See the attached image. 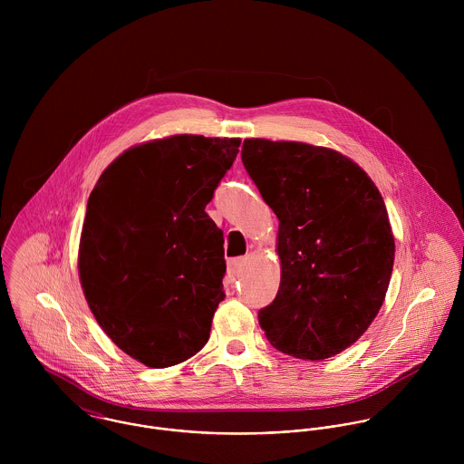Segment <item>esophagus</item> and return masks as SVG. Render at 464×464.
<instances>
[{"label":"esophagus","mask_w":464,"mask_h":464,"mask_svg":"<svg viewBox=\"0 0 464 464\" xmlns=\"http://www.w3.org/2000/svg\"><path fill=\"white\" fill-rule=\"evenodd\" d=\"M243 265H245V259H232V261L228 263V276H230V278H236V276L239 275Z\"/></svg>","instance_id":"1"}]
</instances>
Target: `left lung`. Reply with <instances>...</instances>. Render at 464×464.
I'll use <instances>...</instances> for the list:
<instances>
[{"label": "left lung", "instance_id": "8db88e82", "mask_svg": "<svg viewBox=\"0 0 464 464\" xmlns=\"http://www.w3.org/2000/svg\"><path fill=\"white\" fill-rule=\"evenodd\" d=\"M241 159L278 218L280 285L259 325L287 355L329 359L382 307L395 261L384 199L355 162L329 148L246 139Z\"/></svg>", "mask_w": 464, "mask_h": 464}]
</instances>
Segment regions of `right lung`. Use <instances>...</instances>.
<instances>
[{
	"mask_svg": "<svg viewBox=\"0 0 464 464\" xmlns=\"http://www.w3.org/2000/svg\"><path fill=\"white\" fill-rule=\"evenodd\" d=\"M239 144L184 133L133 146L89 197L78 250L85 300L105 334L150 368L179 364L208 341L227 265L205 207Z\"/></svg>",
	"mask_w": 464,
	"mask_h": 464,
	"instance_id": "1",
	"label": "right lung"
}]
</instances>
